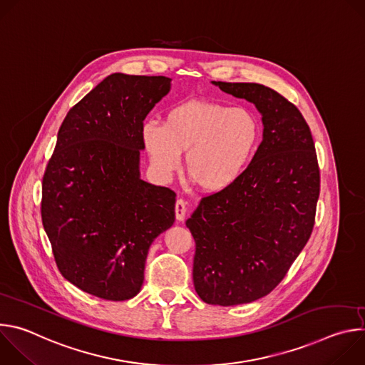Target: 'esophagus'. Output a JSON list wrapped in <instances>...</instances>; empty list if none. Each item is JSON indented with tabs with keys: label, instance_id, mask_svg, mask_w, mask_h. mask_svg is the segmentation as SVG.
Wrapping results in <instances>:
<instances>
[{
	"label": "esophagus",
	"instance_id": "1",
	"mask_svg": "<svg viewBox=\"0 0 365 365\" xmlns=\"http://www.w3.org/2000/svg\"><path fill=\"white\" fill-rule=\"evenodd\" d=\"M175 214H176V220L178 221H183L185 220V215H186V202L183 199H178L176 200Z\"/></svg>",
	"mask_w": 365,
	"mask_h": 365
}]
</instances>
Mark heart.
<instances>
[{
  "label": "heart",
  "instance_id": "b5f03b06",
  "mask_svg": "<svg viewBox=\"0 0 365 365\" xmlns=\"http://www.w3.org/2000/svg\"><path fill=\"white\" fill-rule=\"evenodd\" d=\"M141 140L159 178L169 179L186 151V173L205 192L217 193L247 170L259 141V124L247 108L192 99L173 106L163 125L145 121Z\"/></svg>",
  "mask_w": 365,
  "mask_h": 365
}]
</instances>
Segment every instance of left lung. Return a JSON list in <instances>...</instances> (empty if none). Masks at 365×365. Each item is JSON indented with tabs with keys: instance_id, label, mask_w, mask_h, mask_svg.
Instances as JSON below:
<instances>
[{
	"instance_id": "obj_1",
	"label": "left lung",
	"mask_w": 365,
	"mask_h": 365,
	"mask_svg": "<svg viewBox=\"0 0 365 365\" xmlns=\"http://www.w3.org/2000/svg\"><path fill=\"white\" fill-rule=\"evenodd\" d=\"M212 83L252 102L264 127L244 175L202 197L186 221L196 244L197 296L234 306L269 294L283 280L314 230L321 178L310 128L292 102L259 83Z\"/></svg>"
}]
</instances>
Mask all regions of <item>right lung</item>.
I'll use <instances>...</instances> for the list:
<instances>
[{
    "mask_svg": "<svg viewBox=\"0 0 365 365\" xmlns=\"http://www.w3.org/2000/svg\"><path fill=\"white\" fill-rule=\"evenodd\" d=\"M170 78L113 73L65 117L41 183V221L62 276L106 300L134 297L176 193L140 178L141 125Z\"/></svg>",
    "mask_w": 365,
    "mask_h": 365,
    "instance_id": "1",
    "label": "right lung"
}]
</instances>
